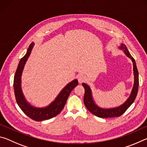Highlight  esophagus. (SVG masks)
<instances>
[{
	"instance_id": "obj_1",
	"label": "esophagus",
	"mask_w": 147,
	"mask_h": 147,
	"mask_svg": "<svg viewBox=\"0 0 147 147\" xmlns=\"http://www.w3.org/2000/svg\"><path fill=\"white\" fill-rule=\"evenodd\" d=\"M77 78H78V80L79 83H82L86 80V77L85 75H84L83 74H79L78 76H77Z\"/></svg>"
}]
</instances>
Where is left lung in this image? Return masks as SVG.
<instances>
[{
    "instance_id": "left-lung-1",
    "label": "left lung",
    "mask_w": 147,
    "mask_h": 147,
    "mask_svg": "<svg viewBox=\"0 0 147 147\" xmlns=\"http://www.w3.org/2000/svg\"><path fill=\"white\" fill-rule=\"evenodd\" d=\"M119 49L123 50L124 54L126 56L131 59L133 63V71L134 75V83L132 90L131 91L130 95L126 100L125 102L119 106L117 108H102L96 105V103L93 98L91 88L89 86L85 83L82 84V86L85 89V94L84 96V103L85 104L87 109L90 111L93 115L96 117L101 118H109V117H119L125 112L131 104H132L136 98L137 94H138V88H139V73L138 69H137L136 63L135 59H134L131 54L129 53L128 50L126 48L125 45L121 44L119 47Z\"/></svg>"
}]
</instances>
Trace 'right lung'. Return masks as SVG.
<instances>
[{"label":"right lung","instance_id":"1","mask_svg":"<svg viewBox=\"0 0 147 147\" xmlns=\"http://www.w3.org/2000/svg\"><path fill=\"white\" fill-rule=\"evenodd\" d=\"M34 43H32L27 50L26 54L20 60L14 76L13 89L17 103L22 111L30 118L36 121L47 120L56 117L61 112L65 104L71 91L78 85L76 79L69 83L60 91L53 102L45 108H36L28 103L24 97L21 89V75L24 65L31 54Z\"/></svg>","mask_w":147,"mask_h":147}]
</instances>
